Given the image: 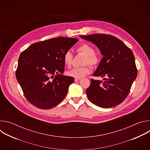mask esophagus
I'll use <instances>...</instances> for the list:
<instances>
[{
	"instance_id": "obj_1",
	"label": "esophagus",
	"mask_w": 150,
	"mask_h": 150,
	"mask_svg": "<svg viewBox=\"0 0 150 150\" xmlns=\"http://www.w3.org/2000/svg\"><path fill=\"white\" fill-rule=\"evenodd\" d=\"M81 79V78H75V81L76 82V81H78Z\"/></svg>"
}]
</instances>
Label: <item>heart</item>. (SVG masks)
Wrapping results in <instances>:
<instances>
[{
	"instance_id": "b5f03b06",
	"label": "heart",
	"mask_w": 150,
	"mask_h": 150,
	"mask_svg": "<svg viewBox=\"0 0 150 150\" xmlns=\"http://www.w3.org/2000/svg\"><path fill=\"white\" fill-rule=\"evenodd\" d=\"M77 52L85 55L83 61V65H85L79 68H74L67 72V75L69 76L75 78H81L87 75L90 72V68L88 65L95 67L98 65L100 62V58L95 53L94 48L87 43H83L78 46ZM73 54L71 50L67 51L63 56V62L65 65L70 67L73 60Z\"/></svg>"
}]
</instances>
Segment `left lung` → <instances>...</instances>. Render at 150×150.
Masks as SVG:
<instances>
[{
    "instance_id": "obj_1",
    "label": "left lung",
    "mask_w": 150,
    "mask_h": 150,
    "mask_svg": "<svg viewBox=\"0 0 150 150\" xmlns=\"http://www.w3.org/2000/svg\"><path fill=\"white\" fill-rule=\"evenodd\" d=\"M80 37L96 45L104 56L93 76L103 77L105 81L91 79L86 90L88 98L102 108H110L120 104L127 97L137 76L132 51L111 35L94 34Z\"/></svg>"
}]
</instances>
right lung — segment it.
Here are the masks:
<instances>
[{
  "label": "right lung",
  "mask_w": 150,
  "mask_h": 150,
  "mask_svg": "<svg viewBox=\"0 0 150 150\" xmlns=\"http://www.w3.org/2000/svg\"><path fill=\"white\" fill-rule=\"evenodd\" d=\"M78 41L56 37L37 42L21 53L16 78L27 100L42 109L59 104L67 94L74 77L62 75L63 56Z\"/></svg>",
  "instance_id": "add662e5"
}]
</instances>
